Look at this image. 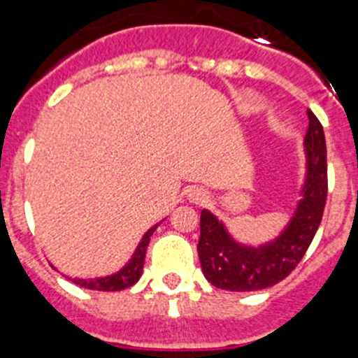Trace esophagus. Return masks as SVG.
Segmentation results:
<instances>
[{"mask_svg":"<svg viewBox=\"0 0 358 358\" xmlns=\"http://www.w3.org/2000/svg\"><path fill=\"white\" fill-rule=\"evenodd\" d=\"M189 199H191L192 203L207 201V192H203L201 189H192V191H189Z\"/></svg>","mask_w":358,"mask_h":358,"instance_id":"1","label":"esophagus"}]
</instances>
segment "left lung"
Instances as JSON below:
<instances>
[{"label":"left lung","instance_id":"1","mask_svg":"<svg viewBox=\"0 0 358 358\" xmlns=\"http://www.w3.org/2000/svg\"><path fill=\"white\" fill-rule=\"evenodd\" d=\"M305 135V178L287 224L260 244L241 243L208 208L199 217L198 255L205 278L217 289L260 291L282 282L303 259L320 228L327 203V141L310 110Z\"/></svg>","mask_w":358,"mask_h":358}]
</instances>
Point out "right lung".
Here are the masks:
<instances>
[{"label": "right lung", "mask_w": 358, "mask_h": 358, "mask_svg": "<svg viewBox=\"0 0 358 358\" xmlns=\"http://www.w3.org/2000/svg\"><path fill=\"white\" fill-rule=\"evenodd\" d=\"M164 221V219H162ZM160 223L153 224L146 234L143 235L141 243L135 248L134 255L130 257L127 264H124L119 271L112 273V275L105 276H96V278H71L76 285L85 289H92V291H123V289L131 287L137 280L143 275L144 259H146V250L150 244L151 235L159 228Z\"/></svg>", "instance_id": "add662e5"}]
</instances>
